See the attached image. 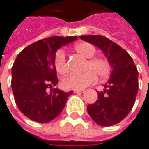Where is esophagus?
<instances>
[{"mask_svg": "<svg viewBox=\"0 0 149 149\" xmlns=\"http://www.w3.org/2000/svg\"><path fill=\"white\" fill-rule=\"evenodd\" d=\"M84 91L85 90H73L75 93H84Z\"/></svg>", "mask_w": 149, "mask_h": 149, "instance_id": "obj_1", "label": "esophagus"}]
</instances>
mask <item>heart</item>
<instances>
[{
  "label": "heart",
  "mask_w": 149,
  "mask_h": 149,
  "mask_svg": "<svg viewBox=\"0 0 149 149\" xmlns=\"http://www.w3.org/2000/svg\"><path fill=\"white\" fill-rule=\"evenodd\" d=\"M75 50L79 55L89 59L86 66L87 70H93L100 77H105L109 74V62L105 58L93 57L96 54V49L92 44L87 42H80L75 46ZM54 66L57 72L60 74H66L68 72V62L63 50H58L56 52L54 56ZM94 72L88 71L83 74L69 75L62 80V87L66 89L74 90H80L88 87L97 80V76Z\"/></svg>",
  "instance_id": "obj_1"
}]
</instances>
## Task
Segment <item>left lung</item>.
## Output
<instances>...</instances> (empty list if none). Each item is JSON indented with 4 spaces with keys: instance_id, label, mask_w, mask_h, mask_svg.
Returning <instances> with one entry per match:
<instances>
[{
    "instance_id": "1",
    "label": "left lung",
    "mask_w": 149,
    "mask_h": 149,
    "mask_svg": "<svg viewBox=\"0 0 149 149\" xmlns=\"http://www.w3.org/2000/svg\"><path fill=\"white\" fill-rule=\"evenodd\" d=\"M81 40L97 47L106 56L112 72L98 92L97 100L87 106V112L96 123L108 127L118 123L132 110L139 91V72L133 58L117 43L100 35H84Z\"/></svg>"
}]
</instances>
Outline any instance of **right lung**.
<instances>
[{
	"label": "right lung",
	"mask_w": 149,
	"mask_h": 149,
	"mask_svg": "<svg viewBox=\"0 0 149 149\" xmlns=\"http://www.w3.org/2000/svg\"><path fill=\"white\" fill-rule=\"evenodd\" d=\"M77 39V36L45 38L27 46L16 56L11 68V88L18 108L31 120L51 122L61 113L73 93L52 88L58 83L54 56L60 47Z\"/></svg>",
	"instance_id": "obj_1"
}]
</instances>
